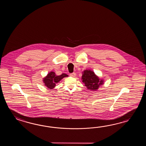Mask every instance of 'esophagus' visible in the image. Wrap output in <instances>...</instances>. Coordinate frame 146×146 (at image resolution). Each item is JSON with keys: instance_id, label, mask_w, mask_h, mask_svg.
<instances>
[{"instance_id": "obj_1", "label": "esophagus", "mask_w": 146, "mask_h": 146, "mask_svg": "<svg viewBox=\"0 0 146 146\" xmlns=\"http://www.w3.org/2000/svg\"><path fill=\"white\" fill-rule=\"evenodd\" d=\"M76 73H74V72H73V73H72V74H70V76H71V77H74L75 76H76Z\"/></svg>"}]
</instances>
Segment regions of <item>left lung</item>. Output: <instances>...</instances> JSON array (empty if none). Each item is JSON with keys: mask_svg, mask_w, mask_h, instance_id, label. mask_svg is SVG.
I'll return each instance as SVG.
<instances>
[{"mask_svg": "<svg viewBox=\"0 0 146 146\" xmlns=\"http://www.w3.org/2000/svg\"><path fill=\"white\" fill-rule=\"evenodd\" d=\"M82 81L87 89L91 91H96L104 84V80L101 79L91 70H85L82 72Z\"/></svg>", "mask_w": 146, "mask_h": 146, "instance_id": "left-lung-1", "label": "left lung"}]
</instances>
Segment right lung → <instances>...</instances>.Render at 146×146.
I'll return each mask as SVG.
<instances>
[{"mask_svg":"<svg viewBox=\"0 0 146 146\" xmlns=\"http://www.w3.org/2000/svg\"><path fill=\"white\" fill-rule=\"evenodd\" d=\"M68 76L65 74H62L60 76H57L55 72H50L47 74L46 76L44 78V83L45 86L48 89H53L56 86V84L59 82L64 78L68 77Z\"/></svg>","mask_w":146,"mask_h":146,"instance_id":"obj_1","label":"right lung"}]
</instances>
